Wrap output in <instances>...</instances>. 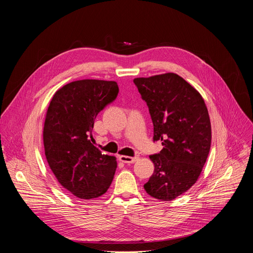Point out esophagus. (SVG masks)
Segmentation results:
<instances>
[{"label":"esophagus","mask_w":253,"mask_h":253,"mask_svg":"<svg viewBox=\"0 0 253 253\" xmlns=\"http://www.w3.org/2000/svg\"><path fill=\"white\" fill-rule=\"evenodd\" d=\"M119 160L126 163V164H131V163H135L138 160V157H128V156H119Z\"/></svg>","instance_id":"esophagus-1"}]
</instances>
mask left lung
Wrapping results in <instances>:
<instances>
[{"label": "left lung", "mask_w": 253, "mask_h": 253, "mask_svg": "<svg viewBox=\"0 0 253 253\" xmlns=\"http://www.w3.org/2000/svg\"><path fill=\"white\" fill-rule=\"evenodd\" d=\"M147 102L154 141L163 149L151 155L153 175L143 188L151 197L171 201L191 189L200 176L211 144V124L204 99L173 73L133 80Z\"/></svg>", "instance_id": "obj_1"}]
</instances>
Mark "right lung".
Wrapping results in <instances>:
<instances>
[{"label": "right lung", "instance_id": "1", "mask_svg": "<svg viewBox=\"0 0 253 253\" xmlns=\"http://www.w3.org/2000/svg\"><path fill=\"white\" fill-rule=\"evenodd\" d=\"M118 84L103 80H80L53 95L46 114L43 140L47 162L58 182L80 199L102 196L113 181L116 157L92 144L98 113L113 102Z\"/></svg>", "mask_w": 253, "mask_h": 253}]
</instances>
